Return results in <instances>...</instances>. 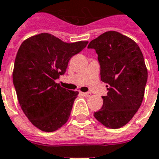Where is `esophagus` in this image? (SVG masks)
Here are the masks:
<instances>
[{
    "label": "esophagus",
    "instance_id": "obj_1",
    "mask_svg": "<svg viewBox=\"0 0 159 159\" xmlns=\"http://www.w3.org/2000/svg\"><path fill=\"white\" fill-rule=\"evenodd\" d=\"M81 94L85 97H89L90 95H91V93H83V92H81Z\"/></svg>",
    "mask_w": 159,
    "mask_h": 159
}]
</instances>
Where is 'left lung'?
Masks as SVG:
<instances>
[{
	"label": "left lung",
	"mask_w": 159,
	"mask_h": 159,
	"mask_svg": "<svg viewBox=\"0 0 159 159\" xmlns=\"http://www.w3.org/2000/svg\"><path fill=\"white\" fill-rule=\"evenodd\" d=\"M88 48L96 51L100 79L108 90L93 116L107 128L119 129L132 119L143 100L147 81L143 54L136 42L117 31L103 33Z\"/></svg>",
	"instance_id": "obj_1"
}]
</instances>
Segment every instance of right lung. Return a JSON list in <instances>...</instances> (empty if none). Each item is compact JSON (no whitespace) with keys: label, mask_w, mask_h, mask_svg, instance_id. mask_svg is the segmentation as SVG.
I'll return each instance as SVG.
<instances>
[{"label":"right lung","mask_w":159,"mask_h":159,"mask_svg":"<svg viewBox=\"0 0 159 159\" xmlns=\"http://www.w3.org/2000/svg\"><path fill=\"white\" fill-rule=\"evenodd\" d=\"M87 44L85 41L67 43L41 33L25 40L19 48L12 81L21 109L40 130L53 132L69 119L78 92L64 89L55 80Z\"/></svg>","instance_id":"add662e5"}]
</instances>
